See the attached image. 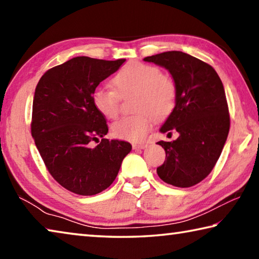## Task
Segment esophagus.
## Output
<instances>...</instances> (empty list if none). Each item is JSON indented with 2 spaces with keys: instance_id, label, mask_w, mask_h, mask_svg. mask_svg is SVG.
<instances>
[{
  "instance_id": "34e87169",
  "label": "esophagus",
  "mask_w": 259,
  "mask_h": 259,
  "mask_svg": "<svg viewBox=\"0 0 259 259\" xmlns=\"http://www.w3.org/2000/svg\"><path fill=\"white\" fill-rule=\"evenodd\" d=\"M147 147V144H133L134 150H144Z\"/></svg>"
}]
</instances>
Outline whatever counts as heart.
<instances>
[{"label": "heart", "mask_w": 259, "mask_h": 259, "mask_svg": "<svg viewBox=\"0 0 259 259\" xmlns=\"http://www.w3.org/2000/svg\"><path fill=\"white\" fill-rule=\"evenodd\" d=\"M113 85H99L93 93V103L108 119L119 114L120 97L136 94L135 109L139 113L122 117L112 126L115 137L140 142L146 137L153 122L169 115L176 102V85L160 68L142 63H130L113 77Z\"/></svg>", "instance_id": "heart-1"}]
</instances>
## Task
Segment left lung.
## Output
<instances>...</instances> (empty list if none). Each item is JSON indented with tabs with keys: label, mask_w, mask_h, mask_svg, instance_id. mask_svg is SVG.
<instances>
[{
	"label": "left lung",
	"mask_w": 259,
	"mask_h": 259,
	"mask_svg": "<svg viewBox=\"0 0 259 259\" xmlns=\"http://www.w3.org/2000/svg\"><path fill=\"white\" fill-rule=\"evenodd\" d=\"M144 61L165 68L176 85L175 107L160 133L176 130L179 136L156 143L165 151L156 172L170 185L191 187L211 172L226 143L230 115L224 87L210 65L185 52L166 51Z\"/></svg>",
	"instance_id": "1"
}]
</instances>
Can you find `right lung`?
Segmentation results:
<instances>
[{
	"mask_svg": "<svg viewBox=\"0 0 259 259\" xmlns=\"http://www.w3.org/2000/svg\"><path fill=\"white\" fill-rule=\"evenodd\" d=\"M124 61L75 57L46 72L35 89V145L51 176L75 194L95 195L111 186L133 148L124 140L104 138L106 120L93 103L94 90ZM93 140L97 147L91 146Z\"/></svg>",
	"mask_w": 259,
	"mask_h": 259,
	"instance_id": "add662e5",
	"label": "right lung"
}]
</instances>
